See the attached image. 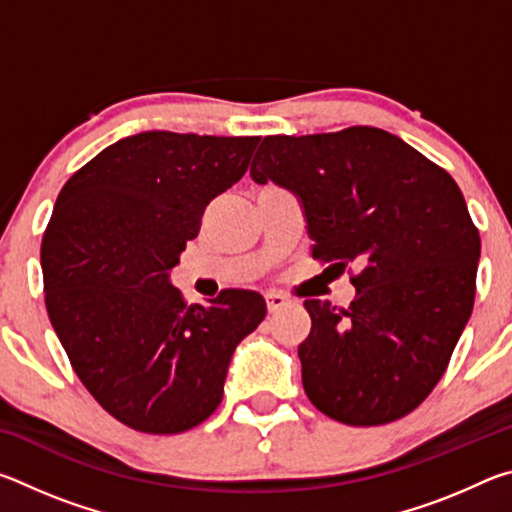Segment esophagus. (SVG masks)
<instances>
[{"label":"esophagus","instance_id":"esophagus-1","mask_svg":"<svg viewBox=\"0 0 512 512\" xmlns=\"http://www.w3.org/2000/svg\"><path fill=\"white\" fill-rule=\"evenodd\" d=\"M264 298H266V307L271 314H275V311H280L282 307L289 305V298L282 296V293H277V291H268Z\"/></svg>","mask_w":512,"mask_h":512}]
</instances>
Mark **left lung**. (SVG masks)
Returning a JSON list of instances; mask_svg holds the SVG:
<instances>
[{
    "mask_svg": "<svg viewBox=\"0 0 512 512\" xmlns=\"http://www.w3.org/2000/svg\"><path fill=\"white\" fill-rule=\"evenodd\" d=\"M250 176L305 207L311 257L345 271L348 309L305 300L302 386L352 427L400 420L427 400L470 320L481 239L449 173L381 128L268 135Z\"/></svg>",
    "mask_w": 512,
    "mask_h": 512,
    "instance_id": "8db88e82",
    "label": "left lung"
}]
</instances>
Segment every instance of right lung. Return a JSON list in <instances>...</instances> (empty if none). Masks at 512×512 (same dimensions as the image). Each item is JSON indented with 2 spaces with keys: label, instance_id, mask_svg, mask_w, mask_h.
<instances>
[{
  "label": "right lung",
  "instance_id": "1",
  "mask_svg": "<svg viewBox=\"0 0 512 512\" xmlns=\"http://www.w3.org/2000/svg\"><path fill=\"white\" fill-rule=\"evenodd\" d=\"M259 137L149 131L60 189L42 237L45 305L69 363L112 418L180 433L210 418L237 345L266 316L255 291L187 305L171 287L205 207L244 176Z\"/></svg>",
  "mask_w": 512,
  "mask_h": 512
}]
</instances>
